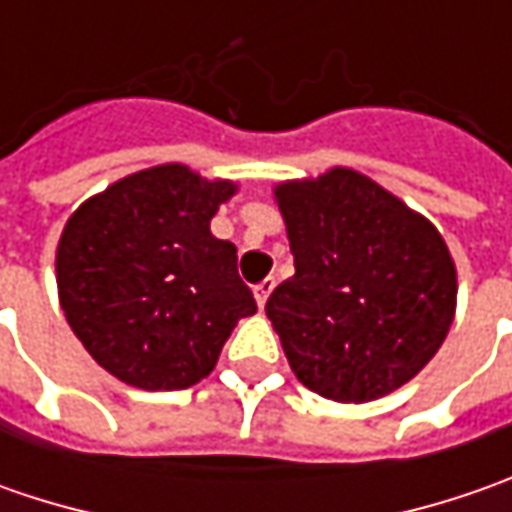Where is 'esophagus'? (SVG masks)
<instances>
[{
    "label": "esophagus",
    "mask_w": 512,
    "mask_h": 512,
    "mask_svg": "<svg viewBox=\"0 0 512 512\" xmlns=\"http://www.w3.org/2000/svg\"><path fill=\"white\" fill-rule=\"evenodd\" d=\"M273 287H276V279H270V276H267L265 282H259V285L253 287V293H256V302H259V307L267 305V296L273 293Z\"/></svg>",
    "instance_id": "1"
}]
</instances>
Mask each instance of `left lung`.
<instances>
[{
  "label": "left lung",
  "instance_id": "obj_1",
  "mask_svg": "<svg viewBox=\"0 0 512 512\" xmlns=\"http://www.w3.org/2000/svg\"><path fill=\"white\" fill-rule=\"evenodd\" d=\"M296 273L267 299L290 370L333 402H373L436 356L456 316L442 233L353 168L273 187Z\"/></svg>",
  "mask_w": 512,
  "mask_h": 512
}]
</instances>
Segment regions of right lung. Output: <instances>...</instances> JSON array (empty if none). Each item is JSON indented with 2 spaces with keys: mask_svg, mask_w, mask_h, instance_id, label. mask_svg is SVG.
I'll list each match as a JSON object with an SVG mask.
<instances>
[{
  "mask_svg": "<svg viewBox=\"0 0 512 512\" xmlns=\"http://www.w3.org/2000/svg\"><path fill=\"white\" fill-rule=\"evenodd\" d=\"M239 190L170 162L130 173L70 213L56 287L70 330L119 382L185 390L219 362L256 299L236 245L210 233Z\"/></svg>",
  "mask_w": 512,
  "mask_h": 512,
  "instance_id": "1",
  "label": "right lung"
}]
</instances>
